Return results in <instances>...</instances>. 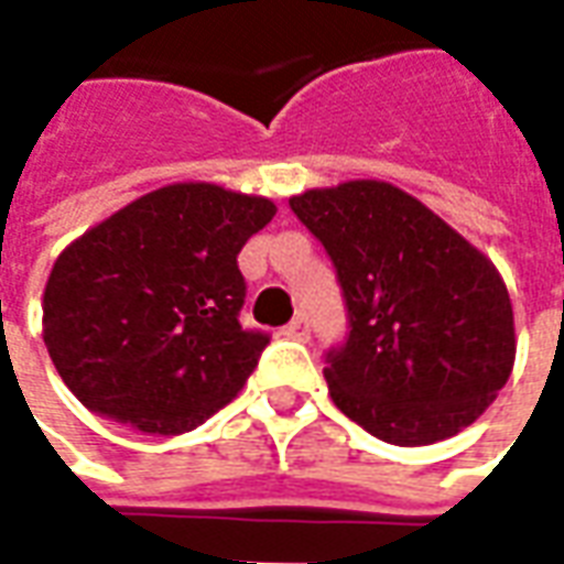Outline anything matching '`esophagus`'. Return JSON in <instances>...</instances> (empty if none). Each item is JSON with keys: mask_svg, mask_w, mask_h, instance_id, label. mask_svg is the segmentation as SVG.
Segmentation results:
<instances>
[{"mask_svg": "<svg viewBox=\"0 0 564 564\" xmlns=\"http://www.w3.org/2000/svg\"><path fill=\"white\" fill-rule=\"evenodd\" d=\"M283 335H286V338H295V341H307V319L295 317L290 326H283Z\"/></svg>", "mask_w": 564, "mask_h": 564, "instance_id": "obj_1", "label": "esophagus"}]
</instances>
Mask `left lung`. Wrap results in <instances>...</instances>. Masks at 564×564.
I'll return each instance as SVG.
<instances>
[{"instance_id": "left-lung-1", "label": "left lung", "mask_w": 564, "mask_h": 564, "mask_svg": "<svg viewBox=\"0 0 564 564\" xmlns=\"http://www.w3.org/2000/svg\"><path fill=\"white\" fill-rule=\"evenodd\" d=\"M338 269L350 335L323 368L338 411L387 444L453 437L517 359L508 286L484 250L387 181L290 198Z\"/></svg>"}]
</instances>
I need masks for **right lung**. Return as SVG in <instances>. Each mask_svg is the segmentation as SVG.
<instances>
[{
	"mask_svg": "<svg viewBox=\"0 0 564 564\" xmlns=\"http://www.w3.org/2000/svg\"><path fill=\"white\" fill-rule=\"evenodd\" d=\"M278 214L265 196L181 181L75 238L44 283L42 338L84 408L184 435L229 404L269 335L238 323V253Z\"/></svg>",
	"mask_w": 564,
	"mask_h": 564,
	"instance_id": "1",
	"label": "right lung"
}]
</instances>
